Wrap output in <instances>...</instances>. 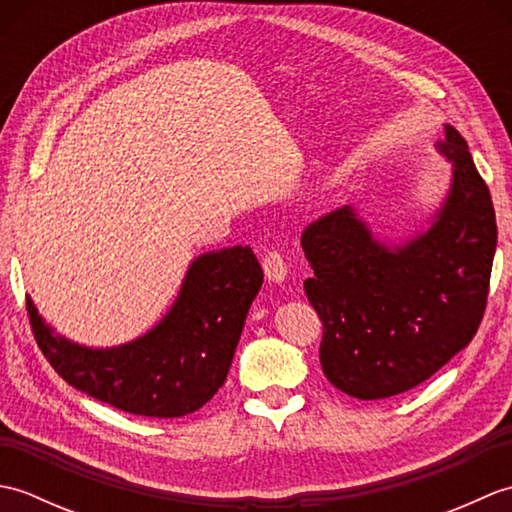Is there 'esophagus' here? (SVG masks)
<instances>
[{
    "instance_id": "obj_1",
    "label": "esophagus",
    "mask_w": 512,
    "mask_h": 512,
    "mask_svg": "<svg viewBox=\"0 0 512 512\" xmlns=\"http://www.w3.org/2000/svg\"><path fill=\"white\" fill-rule=\"evenodd\" d=\"M264 273L270 284H281V281L286 279L288 266L277 250H270V253L264 257Z\"/></svg>"
}]
</instances>
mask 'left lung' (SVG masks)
<instances>
[{"label": "left lung", "instance_id": "left-lung-1", "mask_svg": "<svg viewBox=\"0 0 512 512\" xmlns=\"http://www.w3.org/2000/svg\"><path fill=\"white\" fill-rule=\"evenodd\" d=\"M436 151L451 180L427 228L383 239L343 206L301 237L314 270L303 288L325 330L323 374L358 400L424 383L480 328L497 246L491 193L458 129L444 125Z\"/></svg>", "mask_w": 512, "mask_h": 512}]
</instances>
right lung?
I'll return each mask as SVG.
<instances>
[{"mask_svg": "<svg viewBox=\"0 0 512 512\" xmlns=\"http://www.w3.org/2000/svg\"><path fill=\"white\" fill-rule=\"evenodd\" d=\"M264 270L250 246L209 250L193 259L176 301L145 334L90 347L59 334L30 297L32 332L50 365L83 394L147 418H180L224 385Z\"/></svg>", "mask_w": 512, "mask_h": 512, "instance_id": "right-lung-1", "label": "right lung"}]
</instances>
